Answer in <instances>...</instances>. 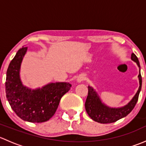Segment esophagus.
I'll return each instance as SVG.
<instances>
[{"label":"esophagus","instance_id":"1","mask_svg":"<svg viewBox=\"0 0 146 146\" xmlns=\"http://www.w3.org/2000/svg\"><path fill=\"white\" fill-rule=\"evenodd\" d=\"M84 79H85V78H84V76H82V75H80V76H79L78 77V78H77V82H81L82 81H83Z\"/></svg>","mask_w":146,"mask_h":146}]
</instances>
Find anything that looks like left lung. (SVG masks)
<instances>
[{
  "mask_svg": "<svg viewBox=\"0 0 146 146\" xmlns=\"http://www.w3.org/2000/svg\"><path fill=\"white\" fill-rule=\"evenodd\" d=\"M131 60L136 63L139 68V74L138 77L140 85L136 95L126 105L119 108H112L108 107L102 102L99 95L93 89V88L88 86V95L85 101V107L89 117L95 121L101 123H110L115 122L119 119L126 117L136 106L141 90L142 78H141V69H140L141 66L138 58L133 53L131 54Z\"/></svg>",
  "mask_w": 146,
  "mask_h": 146,
  "instance_id": "obj_1",
  "label": "left lung"
}]
</instances>
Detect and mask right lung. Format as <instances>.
<instances>
[{"label": "right lung", "instance_id": "1", "mask_svg": "<svg viewBox=\"0 0 146 146\" xmlns=\"http://www.w3.org/2000/svg\"><path fill=\"white\" fill-rule=\"evenodd\" d=\"M27 47L20 48L10 63L6 73L5 92L10 107L24 121L42 123L55 114L61 98L68 92L69 82H51L32 90L23 85L20 76V66Z\"/></svg>", "mask_w": 146, "mask_h": 146}]
</instances>
